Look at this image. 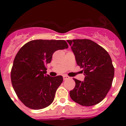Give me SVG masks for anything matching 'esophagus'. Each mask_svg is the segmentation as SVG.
<instances>
[{
    "instance_id": "34e87169",
    "label": "esophagus",
    "mask_w": 126,
    "mask_h": 126,
    "mask_svg": "<svg viewBox=\"0 0 126 126\" xmlns=\"http://www.w3.org/2000/svg\"><path fill=\"white\" fill-rule=\"evenodd\" d=\"M68 79H69V76H66V75H64V76H63V79H64V80H65Z\"/></svg>"
}]
</instances>
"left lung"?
I'll list each match as a JSON object with an SVG mask.
<instances>
[{
  "mask_svg": "<svg viewBox=\"0 0 126 126\" xmlns=\"http://www.w3.org/2000/svg\"><path fill=\"white\" fill-rule=\"evenodd\" d=\"M77 65L83 68L84 80L73 79L71 98L83 106H92L102 101L110 90L115 73L111 57L101 46L87 39L67 40Z\"/></svg>",
  "mask_w": 126,
  "mask_h": 126,
  "instance_id": "1",
  "label": "left lung"
}]
</instances>
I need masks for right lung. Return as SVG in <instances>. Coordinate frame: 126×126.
<instances>
[{"label": "right lung", "instance_id": "obj_1", "mask_svg": "<svg viewBox=\"0 0 126 126\" xmlns=\"http://www.w3.org/2000/svg\"><path fill=\"white\" fill-rule=\"evenodd\" d=\"M64 40L36 39L19 49L11 71L13 87L24 105L33 110L47 107L54 101L63 77L46 75V65L56 50L67 49Z\"/></svg>", "mask_w": 126, "mask_h": 126}]
</instances>
